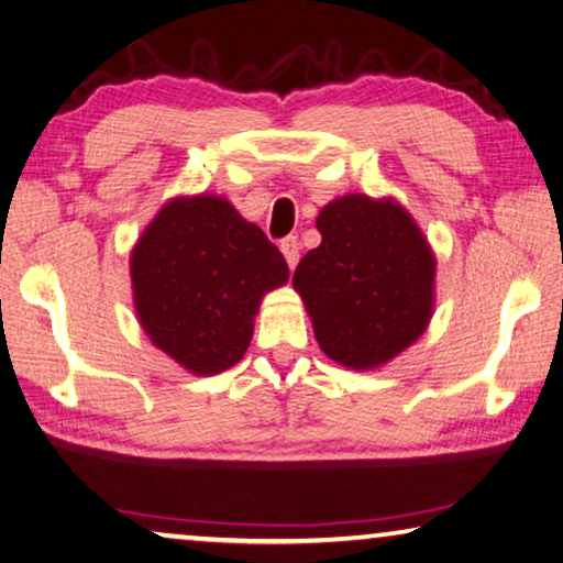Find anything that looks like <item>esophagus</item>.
Segmentation results:
<instances>
[{"instance_id":"obj_1","label":"esophagus","mask_w":563,"mask_h":563,"mask_svg":"<svg viewBox=\"0 0 563 563\" xmlns=\"http://www.w3.org/2000/svg\"><path fill=\"white\" fill-rule=\"evenodd\" d=\"M280 250H283V255H285V261H288V265H290V271L292 267L298 265V253H300V243H298V238H285V240H280Z\"/></svg>"}]
</instances>
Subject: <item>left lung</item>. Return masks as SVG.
Segmentation results:
<instances>
[{
    "label": "left lung",
    "mask_w": 563,
    "mask_h": 563,
    "mask_svg": "<svg viewBox=\"0 0 563 563\" xmlns=\"http://www.w3.org/2000/svg\"><path fill=\"white\" fill-rule=\"evenodd\" d=\"M320 245L292 288L330 361L376 371L423 335L435 308V255L394 198L351 192L318 212Z\"/></svg>",
    "instance_id": "1"
}]
</instances>
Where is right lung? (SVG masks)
<instances>
[{
	"mask_svg": "<svg viewBox=\"0 0 563 563\" xmlns=\"http://www.w3.org/2000/svg\"><path fill=\"white\" fill-rule=\"evenodd\" d=\"M288 275L263 230L212 192L167 200L130 253L142 330L192 376H216L243 358L265 292Z\"/></svg>",
	"mask_w": 563,
	"mask_h": 563,
	"instance_id": "1",
	"label": "right lung"
}]
</instances>
